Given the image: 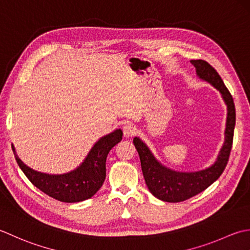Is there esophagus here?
Listing matches in <instances>:
<instances>
[{
    "instance_id": "esophagus-1",
    "label": "esophagus",
    "mask_w": 250,
    "mask_h": 250,
    "mask_svg": "<svg viewBox=\"0 0 250 250\" xmlns=\"http://www.w3.org/2000/svg\"><path fill=\"white\" fill-rule=\"evenodd\" d=\"M123 134L126 138H131V137H134L137 134V128L131 124L125 125L123 127Z\"/></svg>"
}]
</instances>
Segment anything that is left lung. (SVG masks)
<instances>
[{
  "instance_id": "8db88e82",
  "label": "left lung",
  "mask_w": 250,
  "mask_h": 250,
  "mask_svg": "<svg viewBox=\"0 0 250 250\" xmlns=\"http://www.w3.org/2000/svg\"><path fill=\"white\" fill-rule=\"evenodd\" d=\"M191 63L195 67L198 78L206 81L218 89L227 104L228 116L225 144L219 152L215 164L200 171L182 172L163 166L151 153L145 142L135 137L134 145L138 151L141 169L144 172L147 189L159 200L169 203L186 201L212 185L225 170L233 144L234 127H235V105H234L232 95L226 87L220 75L207 61L201 59L191 60Z\"/></svg>"
}]
</instances>
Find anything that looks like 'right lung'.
Listing matches in <instances>:
<instances>
[{"label":"right lung","instance_id":"add662e5","mask_svg":"<svg viewBox=\"0 0 250 250\" xmlns=\"http://www.w3.org/2000/svg\"><path fill=\"white\" fill-rule=\"evenodd\" d=\"M123 131L116 129L96 142L84 162L74 170L63 175H49L33 170L13 151L17 164L32 185L45 194L64 203L88 200L96 194L105 179V161L110 150L122 140Z\"/></svg>","mask_w":250,"mask_h":250}]
</instances>
